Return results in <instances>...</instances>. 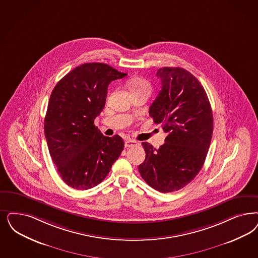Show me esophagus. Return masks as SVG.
Listing matches in <instances>:
<instances>
[{
	"instance_id": "34e87169",
	"label": "esophagus",
	"mask_w": 258,
	"mask_h": 258,
	"mask_svg": "<svg viewBox=\"0 0 258 258\" xmlns=\"http://www.w3.org/2000/svg\"><path fill=\"white\" fill-rule=\"evenodd\" d=\"M138 145V143L136 142V141H134V140H132V139H127V140H125V142H124V147L125 148H133V147H135V146H137Z\"/></svg>"
}]
</instances>
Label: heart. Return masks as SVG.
Wrapping results in <instances>:
<instances>
[{"label": "heart", "mask_w": 258, "mask_h": 258, "mask_svg": "<svg viewBox=\"0 0 258 258\" xmlns=\"http://www.w3.org/2000/svg\"><path fill=\"white\" fill-rule=\"evenodd\" d=\"M128 88L131 89L132 93L140 92L143 90L151 91V84L143 78H135L128 82Z\"/></svg>", "instance_id": "heart-1"}]
</instances>
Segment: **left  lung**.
Masks as SVG:
<instances>
[{
    "label": "left lung",
    "instance_id": "left-lung-1",
    "mask_svg": "<svg viewBox=\"0 0 258 258\" xmlns=\"http://www.w3.org/2000/svg\"><path fill=\"white\" fill-rule=\"evenodd\" d=\"M162 84L150 116L168 135L159 149L143 142L146 159L138 169L154 189L171 192L194 180L204 165L213 132L212 107L201 83L182 68H162Z\"/></svg>",
    "mask_w": 258,
    "mask_h": 258
}]
</instances>
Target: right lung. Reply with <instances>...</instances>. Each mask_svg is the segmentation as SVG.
<instances>
[{
    "label": "right lung",
    "mask_w": 258,
    "mask_h": 258,
    "mask_svg": "<svg viewBox=\"0 0 258 258\" xmlns=\"http://www.w3.org/2000/svg\"><path fill=\"white\" fill-rule=\"evenodd\" d=\"M126 75L107 63L88 62L57 83L45 114V135L62 181L75 189L97 186L124 150L119 135L104 136L94 119L106 104L107 86Z\"/></svg>",
    "instance_id": "obj_1"
}]
</instances>
